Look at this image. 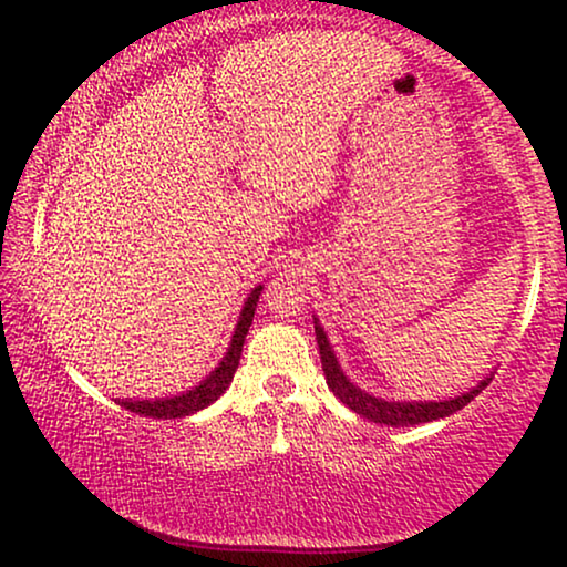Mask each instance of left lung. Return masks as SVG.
Instances as JSON below:
<instances>
[{"label": "left lung", "mask_w": 567, "mask_h": 567, "mask_svg": "<svg viewBox=\"0 0 567 567\" xmlns=\"http://www.w3.org/2000/svg\"><path fill=\"white\" fill-rule=\"evenodd\" d=\"M315 336H317V346H320L324 379H328V386L332 390V394H336L343 405L351 408L353 413H359L361 417H369V421L374 423L394 425V429H398V425L431 423V421H439V417L456 413V410H462L470 400H475L493 379L487 377L472 392L454 400H444V402H384L382 398H374V394L359 390V386L351 384V379L340 371L336 353H332L328 338H324V330L320 328V322L317 320H315Z\"/></svg>", "instance_id": "obj_1"}]
</instances>
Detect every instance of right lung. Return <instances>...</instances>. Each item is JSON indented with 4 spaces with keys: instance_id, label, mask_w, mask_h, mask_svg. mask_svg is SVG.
<instances>
[{
    "instance_id": "obj_1",
    "label": "right lung",
    "mask_w": 567,
    "mask_h": 567,
    "mask_svg": "<svg viewBox=\"0 0 567 567\" xmlns=\"http://www.w3.org/2000/svg\"><path fill=\"white\" fill-rule=\"evenodd\" d=\"M260 291H262V286L252 289L250 297H247L245 307H243V315H239V322L235 328V336H231L227 355H224V361L212 371V374L204 379V382H200L198 386H193V390H188L185 394H177V398H167V400H118V405L131 410V413H136V415L162 417V421H167V417H185V415L198 413V410L212 405L214 400H219L221 394L227 392L231 377H235V371L239 367L243 343H245L247 330H250V324H252L255 307H258Z\"/></svg>"
}]
</instances>
